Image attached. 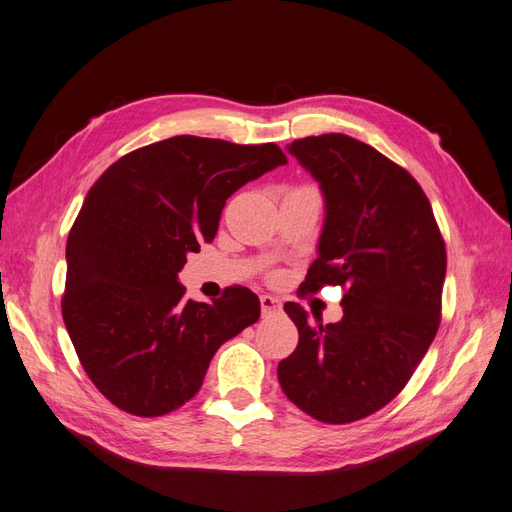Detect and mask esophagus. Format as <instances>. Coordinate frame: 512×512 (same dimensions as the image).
I'll use <instances>...</instances> for the list:
<instances>
[{
    "instance_id": "1",
    "label": "esophagus",
    "mask_w": 512,
    "mask_h": 512,
    "mask_svg": "<svg viewBox=\"0 0 512 512\" xmlns=\"http://www.w3.org/2000/svg\"><path fill=\"white\" fill-rule=\"evenodd\" d=\"M261 313L264 315H272V313H279L281 311V300L274 298V296H261Z\"/></svg>"
}]
</instances>
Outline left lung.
<instances>
[{"label":"left lung","mask_w":512,"mask_h":512,"mask_svg":"<svg viewBox=\"0 0 512 512\" xmlns=\"http://www.w3.org/2000/svg\"><path fill=\"white\" fill-rule=\"evenodd\" d=\"M326 197V223L302 289H343V319L311 321L296 302L285 313L298 347L279 362L287 399L328 425L382 410L410 382L442 319L446 244L412 173L347 135L289 145Z\"/></svg>","instance_id":"1"}]
</instances>
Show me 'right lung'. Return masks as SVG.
<instances>
[{"mask_svg":"<svg viewBox=\"0 0 512 512\" xmlns=\"http://www.w3.org/2000/svg\"><path fill=\"white\" fill-rule=\"evenodd\" d=\"M285 163L276 143L180 135L128 152L90 188L66 242L62 317L115 407L143 418L178 410L216 349L259 319L251 289L186 300L178 272L214 240L227 197Z\"/></svg>","mask_w":512,"mask_h":512,"instance_id":"add662e5","label":"right lung"}]
</instances>
